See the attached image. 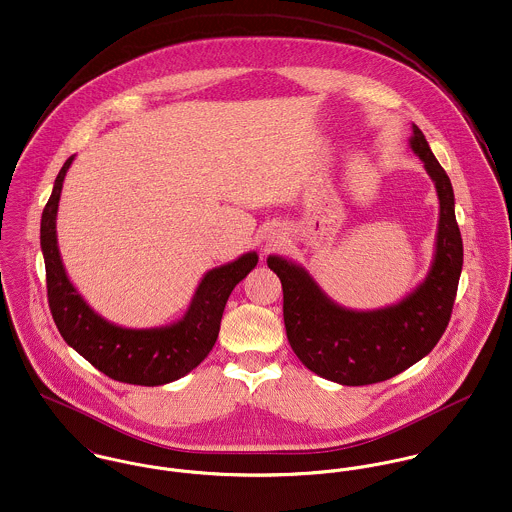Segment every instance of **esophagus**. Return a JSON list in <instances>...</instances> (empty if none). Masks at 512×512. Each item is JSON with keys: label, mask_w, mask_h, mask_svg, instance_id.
<instances>
[{"label": "esophagus", "mask_w": 512, "mask_h": 512, "mask_svg": "<svg viewBox=\"0 0 512 512\" xmlns=\"http://www.w3.org/2000/svg\"><path fill=\"white\" fill-rule=\"evenodd\" d=\"M278 239H280V236L271 237V239H269V245H276V243H278Z\"/></svg>", "instance_id": "esophagus-1"}]
</instances>
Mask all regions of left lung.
<instances>
[{
	"instance_id": "8db88e82",
	"label": "left lung",
	"mask_w": 512,
	"mask_h": 512,
	"mask_svg": "<svg viewBox=\"0 0 512 512\" xmlns=\"http://www.w3.org/2000/svg\"><path fill=\"white\" fill-rule=\"evenodd\" d=\"M409 148L425 163L440 210L431 269L405 298L378 310H349L333 302L302 265L278 255L267 259L282 282L292 351L317 376L341 386L376 384L407 370L433 351L452 314L464 265L452 183L417 124Z\"/></svg>"
}]
</instances>
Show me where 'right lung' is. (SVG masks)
<instances>
[{
    "label": "right lung",
    "instance_id": "1",
    "mask_svg": "<svg viewBox=\"0 0 512 512\" xmlns=\"http://www.w3.org/2000/svg\"><path fill=\"white\" fill-rule=\"evenodd\" d=\"M74 161L66 159L40 220V249L46 267L48 306L64 341L109 378L134 386H163L187 376L212 351L226 302L259 261L255 251L208 271L198 282L181 319L150 329H130L97 314L66 275L56 216L64 177Z\"/></svg>",
    "mask_w": 512,
    "mask_h": 512
}]
</instances>
